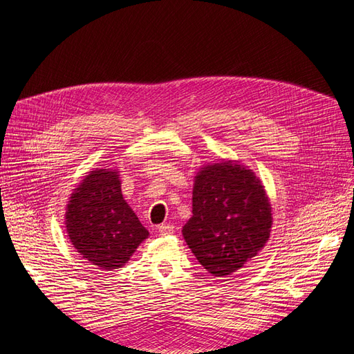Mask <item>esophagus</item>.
<instances>
[{"label": "esophagus", "mask_w": 354, "mask_h": 354, "mask_svg": "<svg viewBox=\"0 0 354 354\" xmlns=\"http://www.w3.org/2000/svg\"><path fill=\"white\" fill-rule=\"evenodd\" d=\"M158 232H159V234H162V236H165V234H173L174 233V226H173V224L164 223L158 227Z\"/></svg>", "instance_id": "obj_1"}]
</instances>
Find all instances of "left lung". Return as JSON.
<instances>
[{
  "label": "left lung",
  "mask_w": 354,
  "mask_h": 354,
  "mask_svg": "<svg viewBox=\"0 0 354 354\" xmlns=\"http://www.w3.org/2000/svg\"><path fill=\"white\" fill-rule=\"evenodd\" d=\"M192 217L183 236L214 276L239 270L270 236L272 207L251 169L238 162L203 167L195 177Z\"/></svg>",
  "instance_id": "obj_1"
}]
</instances>
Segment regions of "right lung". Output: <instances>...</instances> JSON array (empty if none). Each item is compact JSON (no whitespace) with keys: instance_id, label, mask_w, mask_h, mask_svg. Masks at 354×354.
Instances as JSON below:
<instances>
[{"instance_id":"add662e5","label":"right lung","mask_w":354,"mask_h":354,"mask_svg":"<svg viewBox=\"0 0 354 354\" xmlns=\"http://www.w3.org/2000/svg\"><path fill=\"white\" fill-rule=\"evenodd\" d=\"M66 230L75 250L103 270L122 267L149 234L122 198L120 176L103 168L90 171L75 189Z\"/></svg>"}]
</instances>
